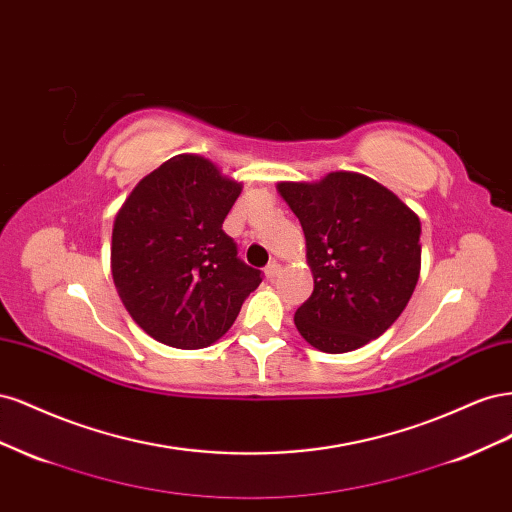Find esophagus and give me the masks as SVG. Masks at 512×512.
<instances>
[{"label": "esophagus", "mask_w": 512, "mask_h": 512, "mask_svg": "<svg viewBox=\"0 0 512 512\" xmlns=\"http://www.w3.org/2000/svg\"><path fill=\"white\" fill-rule=\"evenodd\" d=\"M280 262H269V265L265 267V277H267V280H273V277H277V273H280Z\"/></svg>", "instance_id": "esophagus-1"}]
</instances>
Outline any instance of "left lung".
Returning <instances> with one entry per match:
<instances>
[{
  "mask_svg": "<svg viewBox=\"0 0 512 512\" xmlns=\"http://www.w3.org/2000/svg\"><path fill=\"white\" fill-rule=\"evenodd\" d=\"M297 215L314 292L294 314L309 346L342 354L380 337L404 312L421 273L418 215L382 183L350 170L280 181Z\"/></svg>",
  "mask_w": 512,
  "mask_h": 512,
  "instance_id": "8db88e82",
  "label": "left lung"
}]
</instances>
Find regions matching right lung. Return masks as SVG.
I'll return each mask as SVG.
<instances>
[{
  "label": "right lung",
  "mask_w": 512,
  "mask_h": 512,
  "mask_svg": "<svg viewBox=\"0 0 512 512\" xmlns=\"http://www.w3.org/2000/svg\"><path fill=\"white\" fill-rule=\"evenodd\" d=\"M241 190L211 160L179 153L138 181L117 211L113 282L132 320L156 342L211 346L262 282L222 230Z\"/></svg>",
  "instance_id": "add662e5"
}]
</instances>
